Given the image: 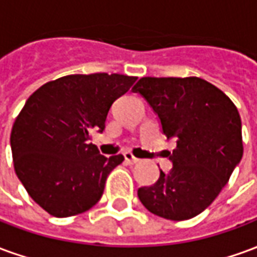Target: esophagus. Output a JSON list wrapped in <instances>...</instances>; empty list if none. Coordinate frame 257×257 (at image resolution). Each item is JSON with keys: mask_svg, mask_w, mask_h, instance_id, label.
<instances>
[{"mask_svg": "<svg viewBox=\"0 0 257 257\" xmlns=\"http://www.w3.org/2000/svg\"><path fill=\"white\" fill-rule=\"evenodd\" d=\"M123 158H125V162H126L128 165H135V164L139 162V158L134 157V154L129 153V151H125V153H123Z\"/></svg>", "mask_w": 257, "mask_h": 257, "instance_id": "esophagus-1", "label": "esophagus"}]
</instances>
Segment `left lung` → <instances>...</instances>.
I'll return each instance as SVG.
<instances>
[{
    "mask_svg": "<svg viewBox=\"0 0 257 257\" xmlns=\"http://www.w3.org/2000/svg\"><path fill=\"white\" fill-rule=\"evenodd\" d=\"M132 90L150 104L167 139L176 140L172 169L138 190L140 202L164 219H191L215 201L242 158L237 107L197 77H143Z\"/></svg>",
    "mask_w": 257,
    "mask_h": 257,
    "instance_id": "obj_1",
    "label": "left lung"
}]
</instances>
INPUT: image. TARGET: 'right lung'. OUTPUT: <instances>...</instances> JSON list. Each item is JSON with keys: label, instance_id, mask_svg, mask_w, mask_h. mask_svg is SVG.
Wrapping results in <instances>:
<instances>
[{"label": "right lung", "instance_id": "1", "mask_svg": "<svg viewBox=\"0 0 257 257\" xmlns=\"http://www.w3.org/2000/svg\"><path fill=\"white\" fill-rule=\"evenodd\" d=\"M136 79L73 74L47 82L27 99L11 132L15 172L49 215H78L101 198L107 176L123 156H101L90 134L104 131L111 104Z\"/></svg>", "mask_w": 257, "mask_h": 257}]
</instances>
